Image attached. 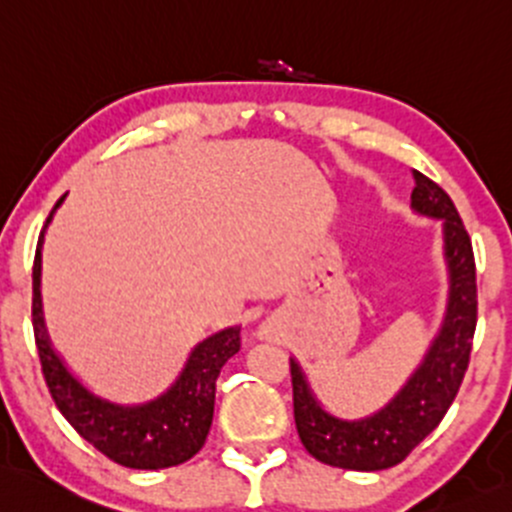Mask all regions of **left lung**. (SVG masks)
Segmentation results:
<instances>
[{"mask_svg":"<svg viewBox=\"0 0 512 512\" xmlns=\"http://www.w3.org/2000/svg\"><path fill=\"white\" fill-rule=\"evenodd\" d=\"M412 176L414 211L444 220V252L451 277L444 326L424 363L385 410L360 422H343L321 410L299 365L289 360L301 444L316 461L338 469L383 471L405 461L414 446L437 429L469 370L478 321L471 238L449 193L422 171H412Z\"/></svg>","mask_w":512,"mask_h":512,"instance_id":"8db88e82","label":"left lung"}]
</instances>
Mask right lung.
Returning <instances> with one entry per match:
<instances>
[{"mask_svg":"<svg viewBox=\"0 0 512 512\" xmlns=\"http://www.w3.org/2000/svg\"><path fill=\"white\" fill-rule=\"evenodd\" d=\"M61 201L63 198H58L56 206ZM41 238L31 272V326L43 380L58 410L80 437L127 469H169L196 456L213 422L215 380L220 368L240 351V328H225L198 343L181 378L159 400L142 407H120L100 400L68 373L48 343L39 294Z\"/></svg>","mask_w":512,"mask_h":512,"instance_id":"right-lung-1","label":"right lung"}]
</instances>
